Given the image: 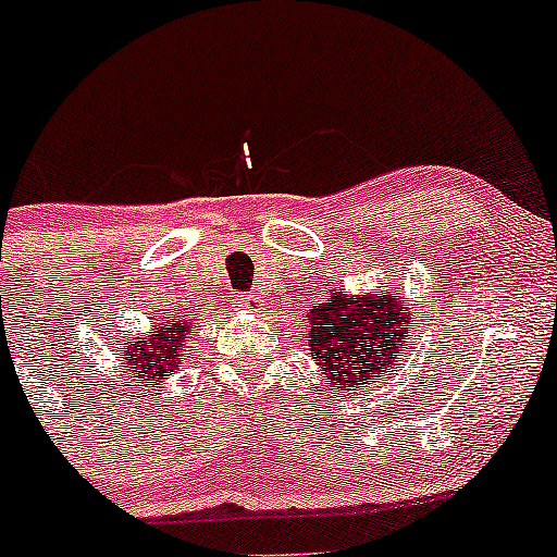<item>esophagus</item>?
I'll list each match as a JSON object with an SVG mask.
<instances>
[{
    "label": "esophagus",
    "instance_id": "34e87169",
    "mask_svg": "<svg viewBox=\"0 0 557 557\" xmlns=\"http://www.w3.org/2000/svg\"><path fill=\"white\" fill-rule=\"evenodd\" d=\"M237 307H239V310H245V312H261V310H263L261 299H258V296H252V294L239 296Z\"/></svg>",
    "mask_w": 557,
    "mask_h": 557
}]
</instances>
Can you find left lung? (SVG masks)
<instances>
[{"instance_id": "1", "label": "left lung", "mask_w": 557, "mask_h": 557, "mask_svg": "<svg viewBox=\"0 0 557 557\" xmlns=\"http://www.w3.org/2000/svg\"><path fill=\"white\" fill-rule=\"evenodd\" d=\"M409 312L393 294L347 296L345 288L331 290L329 299L310 314V350L318 358L325 385L334 391H361L396 372L398 345L409 336Z\"/></svg>"}]
</instances>
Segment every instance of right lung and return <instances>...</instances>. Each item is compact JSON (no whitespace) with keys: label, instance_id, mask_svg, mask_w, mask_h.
Returning a JSON list of instances; mask_svg holds the SVG:
<instances>
[{"label":"right lung","instance_id":"1","mask_svg":"<svg viewBox=\"0 0 557 557\" xmlns=\"http://www.w3.org/2000/svg\"><path fill=\"white\" fill-rule=\"evenodd\" d=\"M188 334H194V331H190V320L185 314L161 318L159 329L150 331L148 339L117 347V356H123L134 377L153 380L156 385H161L164 380H170L174 367H177L185 347L183 342H188Z\"/></svg>","mask_w":557,"mask_h":557}]
</instances>
